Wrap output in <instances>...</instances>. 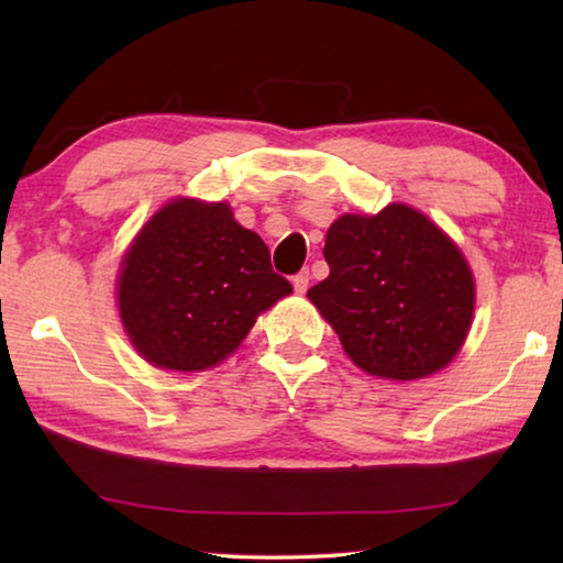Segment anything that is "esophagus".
I'll return each mask as SVG.
<instances>
[{"label":"esophagus","mask_w":563,"mask_h":563,"mask_svg":"<svg viewBox=\"0 0 563 563\" xmlns=\"http://www.w3.org/2000/svg\"><path fill=\"white\" fill-rule=\"evenodd\" d=\"M308 285H310V271L308 268H302L298 275H292V288H295V292H305L308 290Z\"/></svg>","instance_id":"1"}]
</instances>
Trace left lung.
<instances>
[{
  "label": "left lung",
  "instance_id": "8db88e82",
  "mask_svg": "<svg viewBox=\"0 0 563 563\" xmlns=\"http://www.w3.org/2000/svg\"><path fill=\"white\" fill-rule=\"evenodd\" d=\"M330 275L308 290L360 369L419 379L450 365L470 332L474 278L460 247L405 203L328 228Z\"/></svg>",
  "mask_w": 563,
  "mask_h": 563
}]
</instances>
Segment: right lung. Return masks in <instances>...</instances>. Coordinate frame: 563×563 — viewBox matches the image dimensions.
Masks as SVG:
<instances>
[{"mask_svg": "<svg viewBox=\"0 0 563 563\" xmlns=\"http://www.w3.org/2000/svg\"><path fill=\"white\" fill-rule=\"evenodd\" d=\"M292 292L258 233L228 203L176 198L141 228L119 273V312L146 362L198 373L225 360L255 318Z\"/></svg>", "mask_w": 563, "mask_h": 563, "instance_id": "obj_1", "label": "right lung"}]
</instances>
